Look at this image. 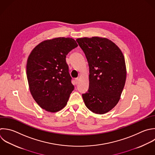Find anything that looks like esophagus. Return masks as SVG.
<instances>
[{
  "label": "esophagus",
  "instance_id": "34e87169",
  "mask_svg": "<svg viewBox=\"0 0 155 155\" xmlns=\"http://www.w3.org/2000/svg\"><path fill=\"white\" fill-rule=\"evenodd\" d=\"M74 81H75V83H76V84H78V82H79V79H78V78H76V79H74Z\"/></svg>",
  "mask_w": 155,
  "mask_h": 155
}]
</instances>
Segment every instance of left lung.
<instances>
[{"label": "left lung", "instance_id": "left-lung-1", "mask_svg": "<svg viewBox=\"0 0 155 155\" xmlns=\"http://www.w3.org/2000/svg\"><path fill=\"white\" fill-rule=\"evenodd\" d=\"M87 58L89 88L82 94L86 107L96 114H104L117 104L125 85L124 56L111 41L99 37L76 39Z\"/></svg>", "mask_w": 155, "mask_h": 155}]
</instances>
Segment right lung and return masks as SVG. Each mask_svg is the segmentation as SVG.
I'll return each instance as SVG.
<instances>
[{
  "label": "right lung",
  "mask_w": 155,
  "mask_h": 155,
  "mask_svg": "<svg viewBox=\"0 0 155 155\" xmlns=\"http://www.w3.org/2000/svg\"><path fill=\"white\" fill-rule=\"evenodd\" d=\"M77 47L72 38H57L42 42L28 56L27 76L31 94L47 111L64 108L74 90L65 58Z\"/></svg>",
  "instance_id": "add662e5"
}]
</instances>
